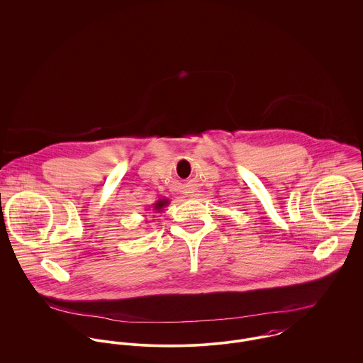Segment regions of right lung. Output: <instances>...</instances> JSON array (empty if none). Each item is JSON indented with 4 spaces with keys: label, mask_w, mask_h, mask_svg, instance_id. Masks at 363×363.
I'll list each match as a JSON object with an SVG mask.
<instances>
[{
    "label": "right lung",
    "mask_w": 363,
    "mask_h": 363,
    "mask_svg": "<svg viewBox=\"0 0 363 363\" xmlns=\"http://www.w3.org/2000/svg\"><path fill=\"white\" fill-rule=\"evenodd\" d=\"M168 203H169V201H168V199H165V198L159 199V201H156V203L152 206V211H153V213H162V208H164Z\"/></svg>",
    "instance_id": "right-lung-1"
}]
</instances>
